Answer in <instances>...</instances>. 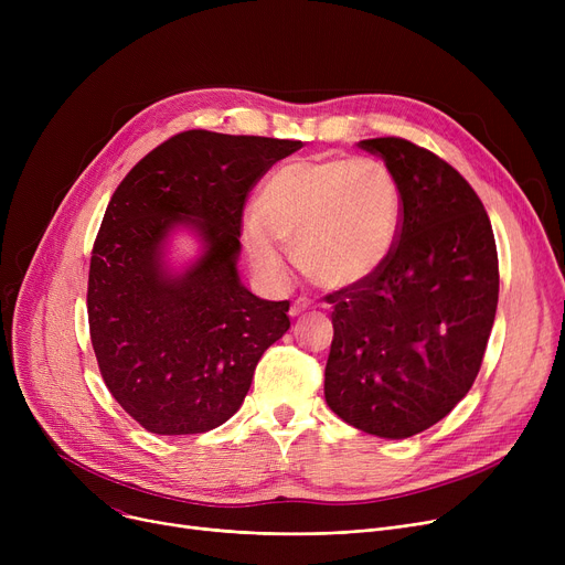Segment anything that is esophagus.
<instances>
[{
    "mask_svg": "<svg viewBox=\"0 0 565 565\" xmlns=\"http://www.w3.org/2000/svg\"><path fill=\"white\" fill-rule=\"evenodd\" d=\"M309 309H311V302H309V300H305V298L295 300V305L290 307V318H298V316H302V313L309 311Z\"/></svg>",
    "mask_w": 565,
    "mask_h": 565,
    "instance_id": "obj_1",
    "label": "esophagus"
}]
</instances>
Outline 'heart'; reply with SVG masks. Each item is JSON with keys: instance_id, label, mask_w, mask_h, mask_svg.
Masks as SVG:
<instances>
[{"instance_id": "obj_1", "label": "heart", "mask_w": 565, "mask_h": 565, "mask_svg": "<svg viewBox=\"0 0 565 565\" xmlns=\"http://www.w3.org/2000/svg\"><path fill=\"white\" fill-rule=\"evenodd\" d=\"M401 226V188L382 162L292 160L263 183L245 245L265 279H286V247L318 286L348 288L390 260Z\"/></svg>"}]
</instances>
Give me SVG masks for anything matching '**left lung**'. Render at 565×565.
<instances>
[{
	"label": "left lung",
	"instance_id": "obj_1",
	"mask_svg": "<svg viewBox=\"0 0 565 565\" xmlns=\"http://www.w3.org/2000/svg\"><path fill=\"white\" fill-rule=\"evenodd\" d=\"M358 146L394 173L403 226L373 277L328 295L324 401L358 430L405 439L447 417L479 375L499 298L497 247L481 199L451 164L398 137Z\"/></svg>",
	"mask_w": 565,
	"mask_h": 565
}]
</instances>
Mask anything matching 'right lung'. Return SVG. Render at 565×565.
Listing matches in <instances>:
<instances>
[{
	"label": "right lung",
	"mask_w": 565,
	"mask_h": 565,
	"mask_svg": "<svg viewBox=\"0 0 565 565\" xmlns=\"http://www.w3.org/2000/svg\"><path fill=\"white\" fill-rule=\"evenodd\" d=\"M302 141L188 130L139 160L116 188L88 267V330L109 394L156 435H194L241 409L260 354L288 328V302L237 277L243 205ZM181 227L200 256L166 258Z\"/></svg>",
	"instance_id": "add662e5"
}]
</instances>
